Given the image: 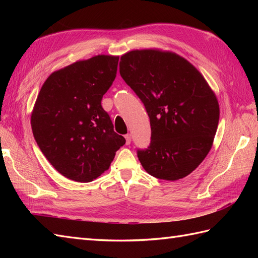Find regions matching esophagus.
<instances>
[{
	"label": "esophagus",
	"instance_id": "1",
	"mask_svg": "<svg viewBox=\"0 0 258 258\" xmlns=\"http://www.w3.org/2000/svg\"><path fill=\"white\" fill-rule=\"evenodd\" d=\"M125 140H126V145H130L131 144V135L130 134L125 135Z\"/></svg>",
	"mask_w": 258,
	"mask_h": 258
}]
</instances>
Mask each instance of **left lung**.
<instances>
[{
    "label": "left lung",
    "instance_id": "1",
    "mask_svg": "<svg viewBox=\"0 0 258 258\" xmlns=\"http://www.w3.org/2000/svg\"><path fill=\"white\" fill-rule=\"evenodd\" d=\"M119 74L150 117L151 144L138 151L142 166L160 179L187 176L212 149L220 119L215 93L187 59L158 48L123 54Z\"/></svg>",
    "mask_w": 258,
    "mask_h": 258
}]
</instances>
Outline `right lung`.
<instances>
[{
    "label": "right lung",
    "mask_w": 258,
    "mask_h": 258,
    "mask_svg": "<svg viewBox=\"0 0 258 258\" xmlns=\"http://www.w3.org/2000/svg\"><path fill=\"white\" fill-rule=\"evenodd\" d=\"M117 64L118 56L101 54L55 71L33 107L31 126L38 147L59 174L75 182L97 178L125 144L101 105Z\"/></svg>",
    "instance_id": "right-lung-1"
}]
</instances>
